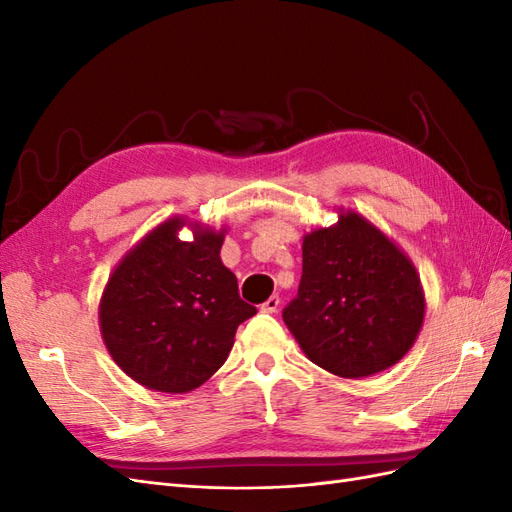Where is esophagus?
I'll list each match as a JSON object with an SVG mask.
<instances>
[{"instance_id":"esophagus-1","label":"esophagus","mask_w":512,"mask_h":512,"mask_svg":"<svg viewBox=\"0 0 512 512\" xmlns=\"http://www.w3.org/2000/svg\"><path fill=\"white\" fill-rule=\"evenodd\" d=\"M260 309H262V312H265V314H275L277 309H280V297H269L265 303L260 305Z\"/></svg>"}]
</instances>
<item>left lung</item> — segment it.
Here are the masks:
<instances>
[{"label":"left lung","mask_w":512,"mask_h":512,"mask_svg":"<svg viewBox=\"0 0 512 512\" xmlns=\"http://www.w3.org/2000/svg\"><path fill=\"white\" fill-rule=\"evenodd\" d=\"M282 316L309 361L365 378L412 348L425 297L412 262L361 215L342 213L303 239L299 292Z\"/></svg>","instance_id":"1"}]
</instances>
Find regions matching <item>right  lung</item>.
Returning a JSON list of instances; mask_svg holds the SVG:
<instances>
[{"label":"right lung","instance_id":"right-lung-1","mask_svg":"<svg viewBox=\"0 0 512 512\" xmlns=\"http://www.w3.org/2000/svg\"><path fill=\"white\" fill-rule=\"evenodd\" d=\"M170 220L121 260L100 303V327L113 361L138 384L188 393L218 371L237 327L256 314L222 265V232L196 230L181 241Z\"/></svg>","mask_w":512,"mask_h":512}]
</instances>
